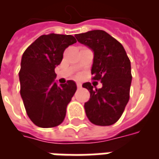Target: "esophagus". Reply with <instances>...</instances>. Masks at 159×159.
<instances>
[{
  "mask_svg": "<svg viewBox=\"0 0 159 159\" xmlns=\"http://www.w3.org/2000/svg\"><path fill=\"white\" fill-rule=\"evenodd\" d=\"M76 86H77V88H81V87H82V84L77 82V83H76Z\"/></svg>",
  "mask_w": 159,
  "mask_h": 159,
  "instance_id": "1",
  "label": "esophagus"
}]
</instances>
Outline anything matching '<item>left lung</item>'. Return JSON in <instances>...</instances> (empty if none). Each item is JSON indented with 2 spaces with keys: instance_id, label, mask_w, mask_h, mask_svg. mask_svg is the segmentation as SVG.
Returning <instances> with one entry per match:
<instances>
[{
  "instance_id": "obj_1",
  "label": "left lung",
  "mask_w": 159,
  "mask_h": 159,
  "mask_svg": "<svg viewBox=\"0 0 159 159\" xmlns=\"http://www.w3.org/2000/svg\"><path fill=\"white\" fill-rule=\"evenodd\" d=\"M76 38L93 52L91 73L101 89L83 84L90 98L84 104L88 118L95 125L109 126L119 119L129 100L131 65L123 45L101 30L76 34Z\"/></svg>"
}]
</instances>
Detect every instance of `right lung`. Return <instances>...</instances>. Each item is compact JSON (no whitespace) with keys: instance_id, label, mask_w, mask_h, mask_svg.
<instances>
[{"instance_id":"1","label":"right lung","mask_w":159,"mask_h":159,"mask_svg":"<svg viewBox=\"0 0 159 159\" xmlns=\"http://www.w3.org/2000/svg\"><path fill=\"white\" fill-rule=\"evenodd\" d=\"M71 35H42L23 53L19 71L20 94L30 119L40 128L62 123L67 105L76 90L72 80L58 85L54 69L66 48L76 43Z\"/></svg>"}]
</instances>
